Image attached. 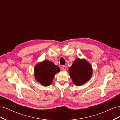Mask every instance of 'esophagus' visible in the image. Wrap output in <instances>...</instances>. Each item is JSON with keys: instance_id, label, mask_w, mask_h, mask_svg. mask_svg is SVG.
Here are the masks:
<instances>
[{"instance_id": "1", "label": "esophagus", "mask_w": 120, "mask_h": 120, "mask_svg": "<svg viewBox=\"0 0 120 120\" xmlns=\"http://www.w3.org/2000/svg\"><path fill=\"white\" fill-rule=\"evenodd\" d=\"M63 70L64 71H66V70H67V67L66 66H63Z\"/></svg>"}]
</instances>
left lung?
<instances>
[{"instance_id":"1","label":"left lung","mask_w":120,"mask_h":120,"mask_svg":"<svg viewBox=\"0 0 120 120\" xmlns=\"http://www.w3.org/2000/svg\"><path fill=\"white\" fill-rule=\"evenodd\" d=\"M68 72L74 84L77 86H81L91 78L93 68L91 64L85 59L77 58L69 68Z\"/></svg>"}]
</instances>
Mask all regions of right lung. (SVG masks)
<instances>
[{
	"label": "right lung",
	"mask_w": 120,
	"mask_h": 120,
	"mask_svg": "<svg viewBox=\"0 0 120 120\" xmlns=\"http://www.w3.org/2000/svg\"><path fill=\"white\" fill-rule=\"evenodd\" d=\"M60 71V68L52 61L45 60L38 63L34 68L36 81L45 86L52 84L56 74Z\"/></svg>",
	"instance_id": "right-lung-1"
}]
</instances>
